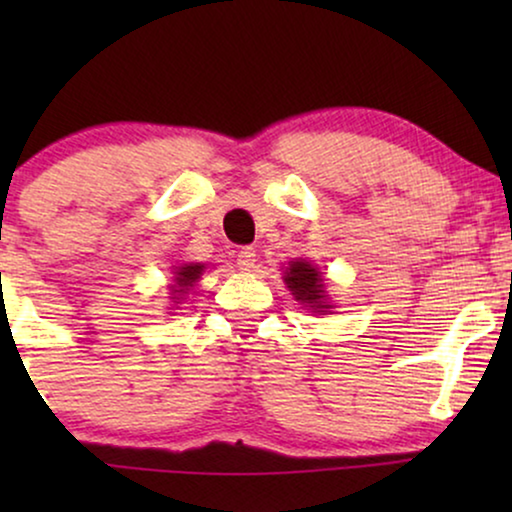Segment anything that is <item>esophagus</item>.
<instances>
[{
	"label": "esophagus",
	"instance_id": "1",
	"mask_svg": "<svg viewBox=\"0 0 512 512\" xmlns=\"http://www.w3.org/2000/svg\"><path fill=\"white\" fill-rule=\"evenodd\" d=\"M237 268L249 272L256 268V251L251 247H242L240 251H237Z\"/></svg>",
	"mask_w": 512,
	"mask_h": 512
}]
</instances>
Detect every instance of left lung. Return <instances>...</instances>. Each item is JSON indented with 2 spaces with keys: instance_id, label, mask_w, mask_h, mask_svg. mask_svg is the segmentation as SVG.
I'll list each match as a JSON object with an SVG mask.
<instances>
[{
  "instance_id": "obj_1",
  "label": "left lung",
  "mask_w": 512,
  "mask_h": 512,
  "mask_svg": "<svg viewBox=\"0 0 512 512\" xmlns=\"http://www.w3.org/2000/svg\"><path fill=\"white\" fill-rule=\"evenodd\" d=\"M284 282L289 286L296 300L303 305H310L314 312H326L331 305L326 303L324 296V282H321V272L312 268L305 261H293L284 272Z\"/></svg>"
}]
</instances>
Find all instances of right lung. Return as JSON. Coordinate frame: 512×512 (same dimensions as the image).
Listing matches in <instances>:
<instances>
[{
  "label": "right lung",
  "instance_id": "right-lung-1",
  "mask_svg": "<svg viewBox=\"0 0 512 512\" xmlns=\"http://www.w3.org/2000/svg\"><path fill=\"white\" fill-rule=\"evenodd\" d=\"M202 270H205V265H200V263L181 265V268L177 270V291L174 293H186L188 286H193L195 279H200Z\"/></svg>",
  "mask_w": 512,
  "mask_h": 512
}]
</instances>
